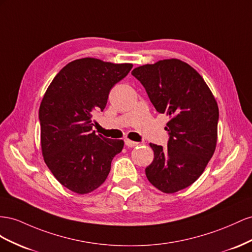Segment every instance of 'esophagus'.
I'll list each match as a JSON object with an SVG mask.
<instances>
[{
    "label": "esophagus",
    "instance_id": "esophagus-1",
    "mask_svg": "<svg viewBox=\"0 0 252 252\" xmlns=\"http://www.w3.org/2000/svg\"><path fill=\"white\" fill-rule=\"evenodd\" d=\"M125 143L126 146L128 147V148H134L136 146H138V142H135V141H132L130 139H125Z\"/></svg>",
    "mask_w": 252,
    "mask_h": 252
}]
</instances>
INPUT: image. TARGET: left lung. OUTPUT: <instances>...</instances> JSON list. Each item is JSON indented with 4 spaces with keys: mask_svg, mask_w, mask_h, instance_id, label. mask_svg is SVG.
I'll list each match as a JSON object with an SVG mask.
<instances>
[{
    "mask_svg": "<svg viewBox=\"0 0 252 252\" xmlns=\"http://www.w3.org/2000/svg\"><path fill=\"white\" fill-rule=\"evenodd\" d=\"M156 111L170 121L168 147L150 143L154 159L146 168L149 182L164 193L192 185L203 174L218 140L219 106L203 77L178 59L133 69Z\"/></svg>",
    "mask_w": 252,
    "mask_h": 252,
    "instance_id": "1",
    "label": "left lung"
}]
</instances>
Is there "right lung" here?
Instances as JSON below:
<instances>
[{
  "instance_id": "right-lung-1",
  "label": "right lung",
  "mask_w": 252,
  "mask_h": 252,
  "mask_svg": "<svg viewBox=\"0 0 252 252\" xmlns=\"http://www.w3.org/2000/svg\"><path fill=\"white\" fill-rule=\"evenodd\" d=\"M133 67L95 58L64 66L46 90L39 110L41 148L48 169L61 185L78 194L96 190L106 179L124 140L93 131V115L103 111L113 86Z\"/></svg>"
}]
</instances>
